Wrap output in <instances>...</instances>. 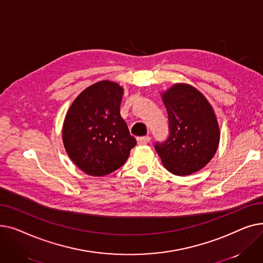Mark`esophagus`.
Segmentation results:
<instances>
[{"label":"esophagus","instance_id":"34e87169","mask_svg":"<svg viewBox=\"0 0 263 263\" xmlns=\"http://www.w3.org/2000/svg\"><path fill=\"white\" fill-rule=\"evenodd\" d=\"M137 144L139 145H146L150 142V137L149 136H142V137H137Z\"/></svg>","mask_w":263,"mask_h":263}]
</instances>
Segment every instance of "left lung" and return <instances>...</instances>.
Returning a JSON list of instances; mask_svg holds the SVG:
<instances>
[{
	"label": "left lung",
	"instance_id": "1",
	"mask_svg": "<svg viewBox=\"0 0 263 263\" xmlns=\"http://www.w3.org/2000/svg\"><path fill=\"white\" fill-rule=\"evenodd\" d=\"M168 114V139L156 143L163 165L177 176L200 171L214 157L219 143V128L211 104L189 84L173 85L162 92Z\"/></svg>",
	"mask_w": 263,
	"mask_h": 263
}]
</instances>
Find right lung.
<instances>
[{"label": "right lung", "instance_id": "add662e5", "mask_svg": "<svg viewBox=\"0 0 263 263\" xmlns=\"http://www.w3.org/2000/svg\"><path fill=\"white\" fill-rule=\"evenodd\" d=\"M123 88L100 81L83 90L69 107L63 142L69 158L90 176H105L126 163L136 140L120 116Z\"/></svg>", "mask_w": 263, "mask_h": 263}]
</instances>
